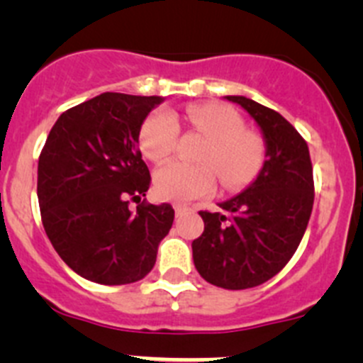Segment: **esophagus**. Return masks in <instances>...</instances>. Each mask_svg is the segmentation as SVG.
<instances>
[{"label": "esophagus", "instance_id": "1", "mask_svg": "<svg viewBox=\"0 0 363 363\" xmlns=\"http://www.w3.org/2000/svg\"><path fill=\"white\" fill-rule=\"evenodd\" d=\"M174 208H175V214L177 216H182L186 211H189L188 205H182V203H174Z\"/></svg>", "mask_w": 363, "mask_h": 363}]
</instances>
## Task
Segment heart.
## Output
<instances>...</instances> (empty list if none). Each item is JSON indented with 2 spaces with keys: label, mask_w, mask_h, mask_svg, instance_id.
<instances>
[{
  "label": "heart",
  "mask_w": 363,
  "mask_h": 363,
  "mask_svg": "<svg viewBox=\"0 0 363 363\" xmlns=\"http://www.w3.org/2000/svg\"><path fill=\"white\" fill-rule=\"evenodd\" d=\"M186 121L205 135L196 161H174L156 170L155 193L161 200L191 202L216 188V174L226 189L251 184L265 163V144L252 131L244 130V119L233 108L218 104L191 105ZM179 140L177 116L168 111L152 112L144 121L138 142L144 155L155 163L170 158Z\"/></svg>",
  "instance_id": "b5f03b06"
}]
</instances>
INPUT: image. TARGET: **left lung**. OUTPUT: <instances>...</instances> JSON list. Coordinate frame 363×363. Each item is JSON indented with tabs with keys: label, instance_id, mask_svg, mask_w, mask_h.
<instances>
[{
	"label": "left lung",
	"instance_id": "obj_1",
	"mask_svg": "<svg viewBox=\"0 0 363 363\" xmlns=\"http://www.w3.org/2000/svg\"><path fill=\"white\" fill-rule=\"evenodd\" d=\"M258 123L267 160L250 188L219 203L223 212L200 211L203 233L193 240V262L207 283L247 290L284 269L295 255L314 203L309 147L279 112L246 96H226Z\"/></svg>",
	"mask_w": 363,
	"mask_h": 363
}]
</instances>
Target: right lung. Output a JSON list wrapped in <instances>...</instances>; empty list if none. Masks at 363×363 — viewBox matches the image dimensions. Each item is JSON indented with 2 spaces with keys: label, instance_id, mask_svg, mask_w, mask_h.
Here are the masks:
<instances>
[{
  "label": "right lung",
  "instance_id": "add662e5",
  "mask_svg": "<svg viewBox=\"0 0 363 363\" xmlns=\"http://www.w3.org/2000/svg\"><path fill=\"white\" fill-rule=\"evenodd\" d=\"M161 96L104 93L68 108L38 160L43 228L65 263L98 284H130L152 270L170 232V203H140L151 174L138 149L140 126ZM137 201V211L129 200Z\"/></svg>",
  "mask_w": 363,
  "mask_h": 363
}]
</instances>
